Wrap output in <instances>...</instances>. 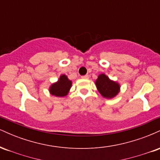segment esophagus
Segmentation results:
<instances>
[{"mask_svg":"<svg viewBox=\"0 0 160 160\" xmlns=\"http://www.w3.org/2000/svg\"><path fill=\"white\" fill-rule=\"evenodd\" d=\"M82 79H89V75H84V76H82L81 77Z\"/></svg>","mask_w":160,"mask_h":160,"instance_id":"esophagus-1","label":"esophagus"}]
</instances>
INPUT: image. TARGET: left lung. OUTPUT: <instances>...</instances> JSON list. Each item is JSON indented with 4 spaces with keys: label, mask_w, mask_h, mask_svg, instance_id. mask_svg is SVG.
Here are the masks:
<instances>
[{
    "label": "left lung",
    "mask_w": 160,
    "mask_h": 160,
    "mask_svg": "<svg viewBox=\"0 0 160 160\" xmlns=\"http://www.w3.org/2000/svg\"><path fill=\"white\" fill-rule=\"evenodd\" d=\"M95 85L100 94L105 98L111 99L120 92V86L117 82L110 79L107 75L101 74L95 80Z\"/></svg>",
    "instance_id": "1"
}]
</instances>
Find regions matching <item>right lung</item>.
Instances as JSON below:
<instances>
[{"label": "right lung", "instance_id": "1", "mask_svg": "<svg viewBox=\"0 0 160 160\" xmlns=\"http://www.w3.org/2000/svg\"><path fill=\"white\" fill-rule=\"evenodd\" d=\"M71 86L72 81L65 74H62L58 81L50 86L49 89V93L56 97H65L68 94Z\"/></svg>", "mask_w": 160, "mask_h": 160}]
</instances>
